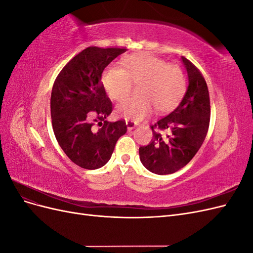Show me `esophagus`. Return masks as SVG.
I'll list each match as a JSON object with an SVG mask.
<instances>
[{
	"label": "esophagus",
	"instance_id": "obj_1",
	"mask_svg": "<svg viewBox=\"0 0 253 253\" xmlns=\"http://www.w3.org/2000/svg\"><path fill=\"white\" fill-rule=\"evenodd\" d=\"M126 126H127V129L128 131H131V129H133V128H135L137 126L136 122L135 121H132V120H126Z\"/></svg>",
	"mask_w": 253,
	"mask_h": 253
}]
</instances>
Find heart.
I'll return each instance as SVG.
<instances>
[{
  "label": "heart",
  "instance_id": "1",
  "mask_svg": "<svg viewBox=\"0 0 253 253\" xmlns=\"http://www.w3.org/2000/svg\"><path fill=\"white\" fill-rule=\"evenodd\" d=\"M132 82L140 83L141 96L127 98L117 108L122 117L139 121L153 112H169L178 104L186 90V77L181 67L148 52L131 55L121 61V67L111 65L102 74L101 83L106 94L121 101L132 88Z\"/></svg>",
  "mask_w": 253,
  "mask_h": 253
}]
</instances>
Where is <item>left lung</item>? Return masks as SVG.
I'll use <instances>...</instances> for the list:
<instances>
[{
  "label": "left lung",
  "mask_w": 253,
  "mask_h": 253,
  "mask_svg": "<svg viewBox=\"0 0 253 253\" xmlns=\"http://www.w3.org/2000/svg\"><path fill=\"white\" fill-rule=\"evenodd\" d=\"M181 61L189 80L186 94L172 113L151 126V142L139 148L142 165L158 175L172 174L185 167L202 147L209 128L208 86L192 62L185 57Z\"/></svg>",
  "instance_id": "left-lung-1"
}]
</instances>
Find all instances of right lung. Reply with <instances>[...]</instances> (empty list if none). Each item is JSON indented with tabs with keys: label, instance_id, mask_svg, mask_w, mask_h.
Wrapping results in <instances>:
<instances>
[{
	"label": "right lung",
	"instance_id": "1",
	"mask_svg": "<svg viewBox=\"0 0 253 253\" xmlns=\"http://www.w3.org/2000/svg\"><path fill=\"white\" fill-rule=\"evenodd\" d=\"M126 49L90 46L75 56L53 83L50 115L61 149L74 164L96 170L109 162L119 137L126 133L125 120H105L113 105L101 83L104 68ZM101 126L94 127V124Z\"/></svg>",
	"mask_w": 253,
	"mask_h": 253
}]
</instances>
